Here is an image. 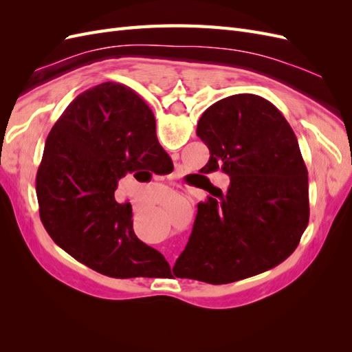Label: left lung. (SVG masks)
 I'll use <instances>...</instances> for the list:
<instances>
[{
	"label": "left lung",
	"instance_id": "1",
	"mask_svg": "<svg viewBox=\"0 0 352 352\" xmlns=\"http://www.w3.org/2000/svg\"><path fill=\"white\" fill-rule=\"evenodd\" d=\"M197 135L210 150L206 175L230 177L219 201L199 202L177 278L230 283L270 270L300 243L310 217L308 172L289 123L274 105L238 94L202 113Z\"/></svg>",
	"mask_w": 352,
	"mask_h": 352
}]
</instances>
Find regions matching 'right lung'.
I'll use <instances>...</instances> for the list:
<instances>
[{"mask_svg": "<svg viewBox=\"0 0 352 352\" xmlns=\"http://www.w3.org/2000/svg\"><path fill=\"white\" fill-rule=\"evenodd\" d=\"M170 157L158 144L150 107L124 85L105 82L78 95L52 126L36 175L39 216L60 248L116 279L170 269L136 238L132 207L114 198L136 170L155 172Z\"/></svg>", "mask_w": 352, "mask_h": 352, "instance_id": "right-lung-1", "label": "right lung"}]
</instances>
